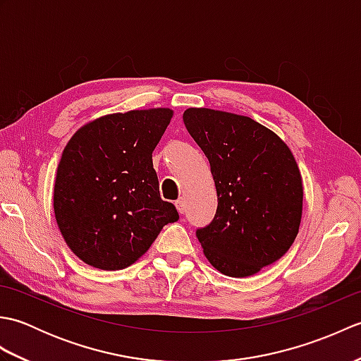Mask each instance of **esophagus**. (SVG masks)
<instances>
[{
	"label": "esophagus",
	"instance_id": "esophagus-1",
	"mask_svg": "<svg viewBox=\"0 0 361 361\" xmlns=\"http://www.w3.org/2000/svg\"><path fill=\"white\" fill-rule=\"evenodd\" d=\"M175 206H176V209H178V212L180 214H183V212H185V206H186V203H185V198H178V200H176L175 202Z\"/></svg>",
	"mask_w": 361,
	"mask_h": 361
}]
</instances>
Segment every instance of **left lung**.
Instances as JSON below:
<instances>
[{
	"label": "left lung",
	"instance_id": "8db88e82",
	"mask_svg": "<svg viewBox=\"0 0 361 361\" xmlns=\"http://www.w3.org/2000/svg\"><path fill=\"white\" fill-rule=\"evenodd\" d=\"M183 121L209 159L217 212L197 231L209 264L247 278L281 259L302 217V176L288 145L242 114L188 109Z\"/></svg>",
	"mask_w": 361,
	"mask_h": 361
}]
</instances>
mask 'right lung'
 Returning a JSON list of instances; mask_svg holds the SVG:
<instances>
[{
	"instance_id": "obj_1",
	"label": "right lung",
	"mask_w": 361,
	"mask_h": 361,
	"mask_svg": "<svg viewBox=\"0 0 361 361\" xmlns=\"http://www.w3.org/2000/svg\"><path fill=\"white\" fill-rule=\"evenodd\" d=\"M171 109L113 113L87 122L65 145L54 185V214L68 247L99 270L135 264L164 225L178 220L159 197L152 163Z\"/></svg>"
}]
</instances>
